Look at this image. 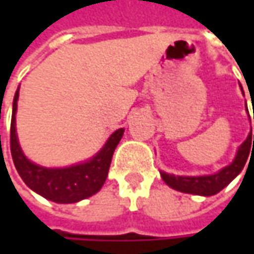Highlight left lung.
Masks as SVG:
<instances>
[{"label":"left lung","mask_w":254,"mask_h":254,"mask_svg":"<svg viewBox=\"0 0 254 254\" xmlns=\"http://www.w3.org/2000/svg\"><path fill=\"white\" fill-rule=\"evenodd\" d=\"M242 87V86H240ZM243 92V89H242ZM248 109V106H246ZM254 119V116H253ZM250 150H254V135H253V147H252V130L245 141L242 142L235 160L230 162L229 165L223 167L215 174L210 175H199V177H181V175H172L167 174L164 171H160L161 178L164 182L171 187L172 190L185 192V193H192V195H202V196H212L228 187L232 181L239 175L245 164L248 161Z\"/></svg>","instance_id":"8db88e82"}]
</instances>
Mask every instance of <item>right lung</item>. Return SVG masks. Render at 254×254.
Instances as JSON below:
<instances>
[{"instance_id":"obj_1","label":"right lung","mask_w":254,"mask_h":254,"mask_svg":"<svg viewBox=\"0 0 254 254\" xmlns=\"http://www.w3.org/2000/svg\"><path fill=\"white\" fill-rule=\"evenodd\" d=\"M19 89L15 92L11 119V154L15 168L25 184L38 195L56 203H74L86 199L102 190L112 164L113 152L122 140L124 128H119L109 137L103 148L90 160L64 168H46L25 157L16 137V102Z\"/></svg>"}]
</instances>
